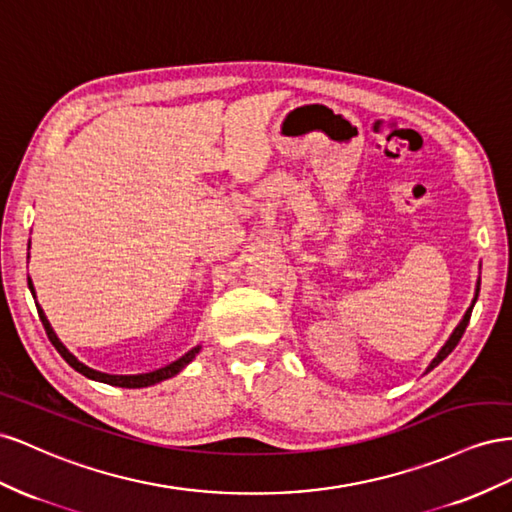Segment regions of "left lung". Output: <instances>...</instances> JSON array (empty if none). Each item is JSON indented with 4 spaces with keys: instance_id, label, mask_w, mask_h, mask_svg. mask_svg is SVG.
<instances>
[{
    "instance_id": "left-lung-1",
    "label": "left lung",
    "mask_w": 512,
    "mask_h": 512,
    "mask_svg": "<svg viewBox=\"0 0 512 512\" xmlns=\"http://www.w3.org/2000/svg\"><path fill=\"white\" fill-rule=\"evenodd\" d=\"M478 291H480V279L476 281V294H474V300H472V304H470V309H467L465 311V315H463V319L459 321V326L455 328V330H452V334H450V337H448V341L444 343V347L440 349V352H437V356L431 360V364H429V367H427V373L429 371H433L435 367H437V364H440L450 352H452V349H455L457 347V343L461 341V337H463V332H465V328H467V324H470V317H472V309H474V304H476V300H478Z\"/></svg>"
}]
</instances>
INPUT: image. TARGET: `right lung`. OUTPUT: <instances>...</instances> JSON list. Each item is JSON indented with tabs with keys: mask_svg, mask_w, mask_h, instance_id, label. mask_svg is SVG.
Returning a JSON list of instances; mask_svg holds the SVG:
<instances>
[{
	"mask_svg": "<svg viewBox=\"0 0 512 512\" xmlns=\"http://www.w3.org/2000/svg\"><path fill=\"white\" fill-rule=\"evenodd\" d=\"M27 257H29V255H27ZM27 285H29V291H32V296H34V300H36V289H34L32 279H27ZM36 306H38V315H40L42 326H45V330H47V334H49V339H51V343L55 345L57 352L62 354V358L70 364L72 369L79 371V373L85 375L87 379H94V382H102V384L118 386V388H148V386H154V384H158V382H165V379H169V377H173V375H178V373L186 367V364L193 362V358L201 352V345H197V347H193V349H188V352H186L182 358H178L175 362L167 364V367H160V369L150 371V373L109 375V373H102V371H96V369H92V367H87V364H83L75 354H72L70 349L60 341V337H57V334H55V330H53V326H51V321L47 319L45 311H42V306L38 304V300H36Z\"/></svg>",
	"mask_w": 512,
	"mask_h": 512,
	"instance_id": "obj_1",
	"label": "right lung"
}]
</instances>
